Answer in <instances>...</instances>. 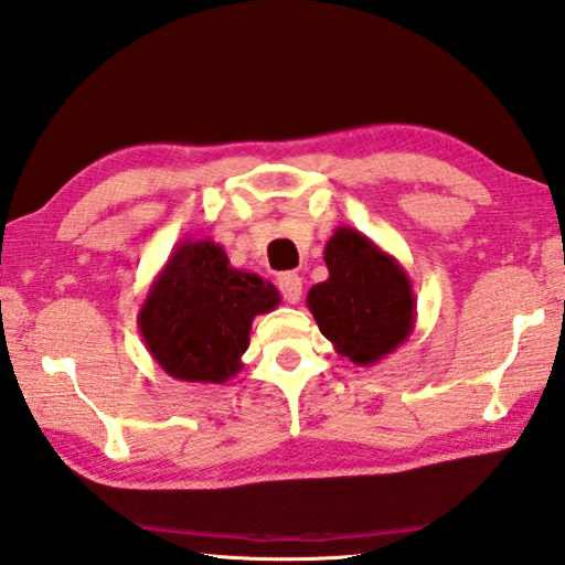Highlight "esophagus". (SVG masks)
I'll list each match as a JSON object with an SVG mask.
<instances>
[{
    "label": "esophagus",
    "instance_id": "esophagus-1",
    "mask_svg": "<svg viewBox=\"0 0 565 565\" xmlns=\"http://www.w3.org/2000/svg\"><path fill=\"white\" fill-rule=\"evenodd\" d=\"M279 289H281L284 301L298 303V301H301V291H303L301 276L294 274V271H289V274H281V276H279Z\"/></svg>",
    "mask_w": 565,
    "mask_h": 565
}]
</instances>
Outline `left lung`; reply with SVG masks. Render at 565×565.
Returning a JSON list of instances; mask_svg holds the SVG:
<instances>
[{
	"mask_svg": "<svg viewBox=\"0 0 565 565\" xmlns=\"http://www.w3.org/2000/svg\"><path fill=\"white\" fill-rule=\"evenodd\" d=\"M323 259L330 276L308 291V311L338 355L372 367L412 335L416 323L412 281L392 254L352 227L333 232Z\"/></svg>",
	"mask_w": 565,
	"mask_h": 565,
	"instance_id": "obj_1",
	"label": "left lung"
}]
</instances>
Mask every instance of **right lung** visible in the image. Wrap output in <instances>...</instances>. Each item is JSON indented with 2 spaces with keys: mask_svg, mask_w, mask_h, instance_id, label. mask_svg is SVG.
Masks as SVG:
<instances>
[{
  "mask_svg": "<svg viewBox=\"0 0 565 565\" xmlns=\"http://www.w3.org/2000/svg\"><path fill=\"white\" fill-rule=\"evenodd\" d=\"M279 303L276 286L230 267L217 242L183 239L149 286L139 330L173 380L223 384L242 370L254 316Z\"/></svg>",
  "mask_w": 565,
  "mask_h": 565,
  "instance_id": "right-lung-1",
  "label": "right lung"
}]
</instances>
